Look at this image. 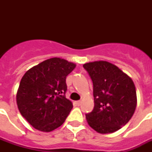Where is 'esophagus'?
Listing matches in <instances>:
<instances>
[{"label": "esophagus", "mask_w": 152, "mask_h": 152, "mask_svg": "<svg viewBox=\"0 0 152 152\" xmlns=\"http://www.w3.org/2000/svg\"><path fill=\"white\" fill-rule=\"evenodd\" d=\"M76 104H77V106H80V100H78V101L76 102Z\"/></svg>", "instance_id": "obj_1"}]
</instances>
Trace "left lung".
<instances>
[{
    "label": "left lung",
    "instance_id": "1",
    "mask_svg": "<svg viewBox=\"0 0 152 152\" xmlns=\"http://www.w3.org/2000/svg\"><path fill=\"white\" fill-rule=\"evenodd\" d=\"M93 82L94 107L85 114L91 128L99 133H112L128 123L135 110L133 81L116 65L105 61L83 65Z\"/></svg>",
    "mask_w": 152,
    "mask_h": 152
}]
</instances>
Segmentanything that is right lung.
<instances>
[{
    "mask_svg": "<svg viewBox=\"0 0 152 152\" xmlns=\"http://www.w3.org/2000/svg\"><path fill=\"white\" fill-rule=\"evenodd\" d=\"M75 64L52 58L25 73L17 94L21 115L36 129L51 132L63 124L72 110V103L65 97L66 77Z\"/></svg>",
    "mask_w": 152,
    "mask_h": 152,
    "instance_id": "1",
    "label": "right lung"
}]
</instances>
